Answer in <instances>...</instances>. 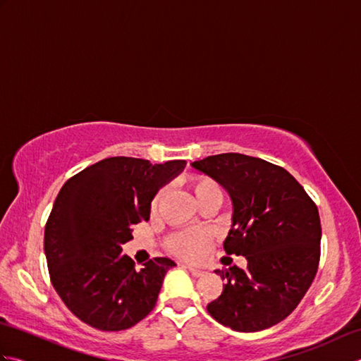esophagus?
I'll use <instances>...</instances> for the list:
<instances>
[{"mask_svg": "<svg viewBox=\"0 0 361 361\" xmlns=\"http://www.w3.org/2000/svg\"><path fill=\"white\" fill-rule=\"evenodd\" d=\"M186 268H188L190 274L195 276V278H200V276H203V273H204L203 270H200V268H195L192 265H186Z\"/></svg>", "mask_w": 361, "mask_h": 361, "instance_id": "34e87169", "label": "esophagus"}]
</instances>
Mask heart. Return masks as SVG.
<instances>
[{"mask_svg":"<svg viewBox=\"0 0 361 361\" xmlns=\"http://www.w3.org/2000/svg\"><path fill=\"white\" fill-rule=\"evenodd\" d=\"M189 189L192 192L197 204L206 200H216L219 204L221 202V189L216 181L203 175H195L189 178ZM161 200V192L153 198L152 208L155 209ZM211 239L204 229H189L171 235L167 239V248L172 255L188 259L198 260L202 259L209 250Z\"/></svg>","mask_w":361,"mask_h":361,"instance_id":"b5f03b06","label":"heart"}]
</instances>
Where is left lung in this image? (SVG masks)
<instances>
[{
  "mask_svg": "<svg viewBox=\"0 0 361 361\" xmlns=\"http://www.w3.org/2000/svg\"><path fill=\"white\" fill-rule=\"evenodd\" d=\"M211 176L233 203L226 255L247 268L216 270L226 283L209 315L235 332H259L287 318L307 293L319 264L317 204L286 169L265 159L221 153L190 163Z\"/></svg>",
  "mask_w": 361,
  "mask_h": 361,
  "instance_id": "left-lung-1",
  "label": "left lung"
}]
</instances>
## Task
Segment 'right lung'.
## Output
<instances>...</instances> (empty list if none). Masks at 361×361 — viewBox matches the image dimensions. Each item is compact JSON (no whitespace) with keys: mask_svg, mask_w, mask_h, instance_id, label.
<instances>
[{"mask_svg":"<svg viewBox=\"0 0 361 361\" xmlns=\"http://www.w3.org/2000/svg\"><path fill=\"white\" fill-rule=\"evenodd\" d=\"M186 167L173 159L113 157L68 180L44 228V255L57 295L75 317L99 331L118 332L153 310L169 257H153L141 270L122 255L133 226L150 219L158 190Z\"/></svg>","mask_w":361,"mask_h":361,"instance_id":"obj_1","label":"right lung"}]
</instances>
